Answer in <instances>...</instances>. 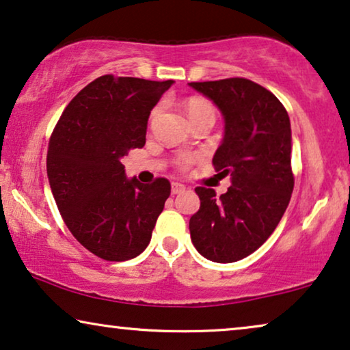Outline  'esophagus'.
I'll return each instance as SVG.
<instances>
[{"label": "esophagus", "mask_w": 350, "mask_h": 350, "mask_svg": "<svg viewBox=\"0 0 350 350\" xmlns=\"http://www.w3.org/2000/svg\"><path fill=\"white\" fill-rule=\"evenodd\" d=\"M186 191V186L181 183H172V194H181Z\"/></svg>", "instance_id": "1"}]
</instances>
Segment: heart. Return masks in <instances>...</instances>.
I'll return each instance as SVG.
<instances>
[{
  "mask_svg": "<svg viewBox=\"0 0 350 350\" xmlns=\"http://www.w3.org/2000/svg\"><path fill=\"white\" fill-rule=\"evenodd\" d=\"M185 111H186V114H188V118L191 119V122L196 121V119L205 118V116L215 118V108L212 107V103H208L207 100L199 98V97H191L186 100ZM191 161H193V157L185 156V157H181L180 162H181V165H186V164H189Z\"/></svg>",
  "mask_w": 350,
  "mask_h": 350,
  "instance_id": "1",
  "label": "heart"
}]
</instances>
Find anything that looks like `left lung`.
Here are the masks:
<instances>
[{
  "label": "left lung",
  "instance_id": "8db88e82",
  "mask_svg": "<svg viewBox=\"0 0 350 350\" xmlns=\"http://www.w3.org/2000/svg\"><path fill=\"white\" fill-rule=\"evenodd\" d=\"M217 105L224 119L213 156L231 186L217 198L196 188L200 208L189 219L191 241L215 262H234L260 248L274 232L293 193L290 118L279 98L243 78L189 83Z\"/></svg>",
  "mask_w": 350,
  "mask_h": 350
}]
</instances>
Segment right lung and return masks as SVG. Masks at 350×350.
Here are the masks:
<instances>
[{
	"label": "right lung",
	"mask_w": 350,
	"mask_h": 350,
	"mask_svg": "<svg viewBox=\"0 0 350 350\" xmlns=\"http://www.w3.org/2000/svg\"><path fill=\"white\" fill-rule=\"evenodd\" d=\"M174 81L100 76L68 103L52 132L47 178L66 228L81 245L107 261L140 255L170 183L127 178L121 159L143 148L148 118Z\"/></svg>",
	"instance_id": "obj_1"
}]
</instances>
